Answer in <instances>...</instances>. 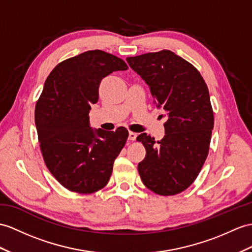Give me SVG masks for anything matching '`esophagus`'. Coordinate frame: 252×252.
<instances>
[{
  "mask_svg": "<svg viewBox=\"0 0 252 252\" xmlns=\"http://www.w3.org/2000/svg\"><path fill=\"white\" fill-rule=\"evenodd\" d=\"M137 136H138V134H137L136 132H133V131H129V137H128V139H129L130 141H134V140H136Z\"/></svg>",
  "mask_w": 252,
  "mask_h": 252,
  "instance_id": "1",
  "label": "esophagus"
}]
</instances>
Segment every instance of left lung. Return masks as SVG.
Here are the masks:
<instances>
[{"instance_id": "1", "label": "left lung", "mask_w": 252, "mask_h": 252, "mask_svg": "<svg viewBox=\"0 0 252 252\" xmlns=\"http://www.w3.org/2000/svg\"><path fill=\"white\" fill-rule=\"evenodd\" d=\"M126 60L167 114L160 141L146 133L137 137L146 151L138 164L141 180L159 195L177 194L197 179L208 155L214 113L207 85L192 64L170 50Z\"/></svg>"}]
</instances>
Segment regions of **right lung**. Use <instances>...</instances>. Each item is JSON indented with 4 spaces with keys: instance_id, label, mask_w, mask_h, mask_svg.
Wrapping results in <instances>:
<instances>
[{
    "instance_id": "obj_1",
    "label": "right lung",
    "mask_w": 252,
    "mask_h": 252,
    "mask_svg": "<svg viewBox=\"0 0 252 252\" xmlns=\"http://www.w3.org/2000/svg\"><path fill=\"white\" fill-rule=\"evenodd\" d=\"M126 69L122 59L91 50L59 63L46 80L35 107L40 151L55 180L72 192L90 194L105 187L125 146V127L93 130L89 112L102 78Z\"/></svg>"
}]
</instances>
